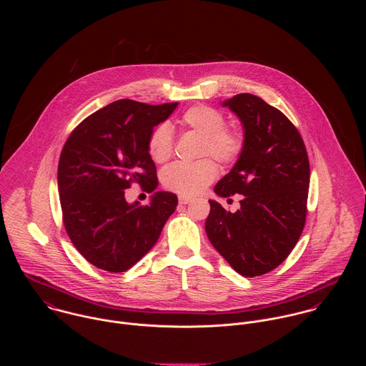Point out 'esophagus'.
<instances>
[{"label":"esophagus","instance_id":"obj_1","mask_svg":"<svg viewBox=\"0 0 366 366\" xmlns=\"http://www.w3.org/2000/svg\"><path fill=\"white\" fill-rule=\"evenodd\" d=\"M192 202H193V199H192V197L179 196V203H180V204H189V203H192Z\"/></svg>","mask_w":366,"mask_h":366}]
</instances>
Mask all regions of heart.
<instances>
[{
  "mask_svg": "<svg viewBox=\"0 0 366 366\" xmlns=\"http://www.w3.org/2000/svg\"><path fill=\"white\" fill-rule=\"evenodd\" d=\"M182 125L202 135L200 157H214L221 164L234 163L244 151V134L237 128L225 127L221 111L209 105H194L182 117ZM149 155L157 163L166 162L173 154V137L167 125H159L149 138ZM217 177V166L211 159L186 163L177 162L162 172L166 189L182 196H194L203 192Z\"/></svg>",
  "mask_w": 366,
  "mask_h": 366,
  "instance_id": "1",
  "label": "heart"
}]
</instances>
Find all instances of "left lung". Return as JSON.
I'll return each instance as SVG.
<instances>
[{
  "instance_id": "8db88e82",
  "label": "left lung",
  "mask_w": 366,
  "mask_h": 366,
  "mask_svg": "<svg viewBox=\"0 0 366 366\" xmlns=\"http://www.w3.org/2000/svg\"><path fill=\"white\" fill-rule=\"evenodd\" d=\"M222 107L239 118L245 144L214 192L219 197H244L235 212L209 200L206 232L235 272L261 276L285 261L302 235L310 186L309 157L296 127L259 97L242 93Z\"/></svg>"
}]
</instances>
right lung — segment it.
<instances>
[{
	"label": "right lung",
	"instance_id": "1",
	"mask_svg": "<svg viewBox=\"0 0 366 366\" xmlns=\"http://www.w3.org/2000/svg\"><path fill=\"white\" fill-rule=\"evenodd\" d=\"M177 103L149 105L118 100L80 122L67 138L57 167L63 222L77 251L107 272H125L157 244L177 196L157 192L148 206L129 204L134 182L148 193L157 187L149 155L154 128Z\"/></svg>",
	"mask_w": 366,
	"mask_h": 366
}]
</instances>
